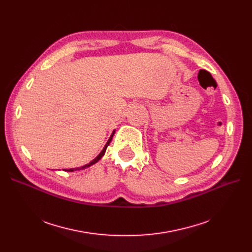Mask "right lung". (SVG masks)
<instances>
[{"label": "right lung", "instance_id": "obj_1", "mask_svg": "<svg viewBox=\"0 0 252 252\" xmlns=\"http://www.w3.org/2000/svg\"><path fill=\"white\" fill-rule=\"evenodd\" d=\"M114 134H115V129L112 131V134H111V136H110V138L108 139V141H107V143L105 144V146H104V148H103V150L99 153V155L95 158V159H93L91 162H89L88 164H86V165H84V166H81V167H76V168H69V169H64L65 171H75V170H81V169H85V168H88V167H90L91 165H93V164H95L96 162H98L101 158L103 157V155L105 154V152H106V149H107V147L109 146V144H110V142H111V140H112V138H113V136H114Z\"/></svg>", "mask_w": 252, "mask_h": 252}]
</instances>
